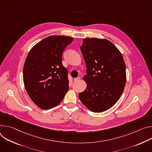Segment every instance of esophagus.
Here are the masks:
<instances>
[{
	"label": "esophagus",
	"instance_id": "obj_1",
	"mask_svg": "<svg viewBox=\"0 0 152 152\" xmlns=\"http://www.w3.org/2000/svg\"><path fill=\"white\" fill-rule=\"evenodd\" d=\"M80 80V77H77V78H75L74 79V81H79Z\"/></svg>",
	"mask_w": 152,
	"mask_h": 152
}]
</instances>
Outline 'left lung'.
Returning a JSON list of instances; mask_svg holds the SVG:
<instances>
[{"label": "left lung", "instance_id": "8db88e82", "mask_svg": "<svg viewBox=\"0 0 152 152\" xmlns=\"http://www.w3.org/2000/svg\"><path fill=\"white\" fill-rule=\"evenodd\" d=\"M81 51L86 64L83 79L86 89L79 93L81 102L94 112L112 107L119 99L126 83V64L121 53L106 39L83 40Z\"/></svg>", "mask_w": 152, "mask_h": 152}]
</instances>
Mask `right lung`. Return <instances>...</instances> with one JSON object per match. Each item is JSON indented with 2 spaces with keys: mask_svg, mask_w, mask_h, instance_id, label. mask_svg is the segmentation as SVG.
Returning <instances> with one entry per match:
<instances>
[{
  "mask_svg": "<svg viewBox=\"0 0 152 152\" xmlns=\"http://www.w3.org/2000/svg\"><path fill=\"white\" fill-rule=\"evenodd\" d=\"M73 40L69 36H49L34 46L28 54L23 66V83L32 102L42 109L59 104L69 89L62 54Z\"/></svg>",
  "mask_w": 152,
  "mask_h": 152,
  "instance_id": "right-lung-1",
  "label": "right lung"
}]
</instances>
